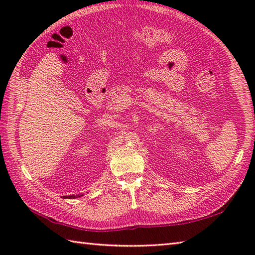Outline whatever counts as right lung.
<instances>
[{"label":"right lung","instance_id":"add662e5","mask_svg":"<svg viewBox=\"0 0 255 255\" xmlns=\"http://www.w3.org/2000/svg\"><path fill=\"white\" fill-rule=\"evenodd\" d=\"M83 196V194H78V195H70V196H62L63 198H69V199H74Z\"/></svg>","mask_w":255,"mask_h":255}]
</instances>
